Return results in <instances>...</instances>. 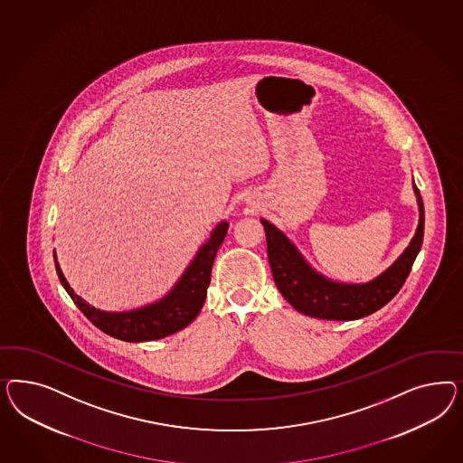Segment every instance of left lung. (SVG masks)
I'll list each match as a JSON object with an SVG mask.
<instances>
[{
	"label": "left lung",
	"instance_id": "left-lung-1",
	"mask_svg": "<svg viewBox=\"0 0 463 463\" xmlns=\"http://www.w3.org/2000/svg\"><path fill=\"white\" fill-rule=\"evenodd\" d=\"M420 221L406 250L379 277L364 283H345L327 279L308 263L285 232L261 219L267 232V250L273 280L283 298L310 317L327 321H353L383 307L404 285L418 256L424 234V207L414 184Z\"/></svg>",
	"mask_w": 463,
	"mask_h": 463
}]
</instances>
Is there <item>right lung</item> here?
Returning <instances> with one entry per match:
<instances>
[{"instance_id":"right-lung-1","label":"right lung","mask_w":463,"mask_h":463,"mask_svg":"<svg viewBox=\"0 0 463 463\" xmlns=\"http://www.w3.org/2000/svg\"><path fill=\"white\" fill-rule=\"evenodd\" d=\"M227 229H229L227 221H221L215 225L212 229L211 238L198 248L194 260L190 261L188 267L184 268L182 277L173 285L168 294L142 307L112 312V310H101L88 304L71 288L62 269L59 267L56 250H54L57 275L64 290L72 298V302L91 323L103 333H107L109 336L128 341V343L161 339L182 331L192 321H195L196 316L200 314V310L205 304L207 288L211 283L212 265H213L217 250L224 242Z\"/></svg>"}]
</instances>
